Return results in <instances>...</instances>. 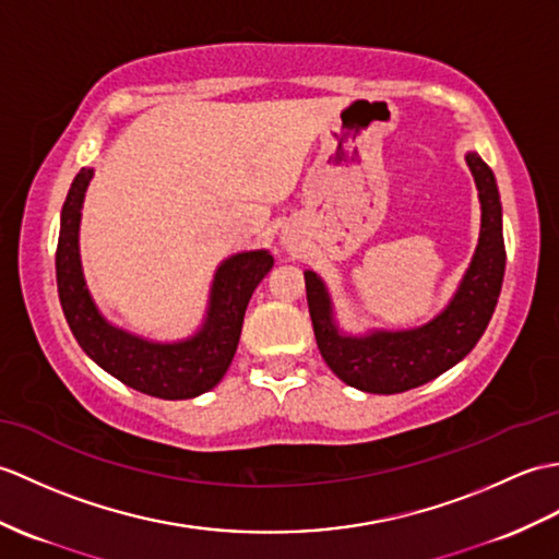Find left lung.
Returning <instances> with one entry per match:
<instances>
[{
	"label": "left lung",
	"instance_id": "8db88e82",
	"mask_svg": "<svg viewBox=\"0 0 559 559\" xmlns=\"http://www.w3.org/2000/svg\"><path fill=\"white\" fill-rule=\"evenodd\" d=\"M464 159L481 202V230L455 295L431 321L400 331L345 333L335 321L326 283L317 271H305L319 353L331 371L357 391L393 395L433 381L472 353L496 311L504 276L500 192L496 176L476 152H466Z\"/></svg>",
	"mask_w": 559,
	"mask_h": 559
}]
</instances>
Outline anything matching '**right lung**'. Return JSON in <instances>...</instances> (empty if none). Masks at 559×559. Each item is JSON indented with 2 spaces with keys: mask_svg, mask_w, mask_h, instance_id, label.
<instances>
[{
  "mask_svg": "<svg viewBox=\"0 0 559 559\" xmlns=\"http://www.w3.org/2000/svg\"><path fill=\"white\" fill-rule=\"evenodd\" d=\"M95 168H81L61 210L57 288L63 317L83 353L114 379L162 400L198 397L224 379L238 349L245 309L274 266L269 250L236 252L214 271L200 329L180 341H152L116 326L90 295L81 262L83 200Z\"/></svg>",
  "mask_w": 559,
  "mask_h": 559,
  "instance_id": "right-lung-1",
  "label": "right lung"
}]
</instances>
